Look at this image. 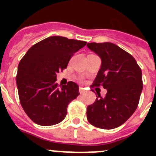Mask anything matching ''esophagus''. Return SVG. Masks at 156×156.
Returning <instances> with one entry per match:
<instances>
[{
	"mask_svg": "<svg viewBox=\"0 0 156 156\" xmlns=\"http://www.w3.org/2000/svg\"><path fill=\"white\" fill-rule=\"evenodd\" d=\"M79 91H80V94H84L85 92H86V90H85L83 87H80Z\"/></svg>",
	"mask_w": 156,
	"mask_h": 156,
	"instance_id": "1",
	"label": "esophagus"
}]
</instances>
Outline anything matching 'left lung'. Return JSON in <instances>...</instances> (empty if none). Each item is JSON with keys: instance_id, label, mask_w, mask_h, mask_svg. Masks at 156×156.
I'll use <instances>...</instances> for the list:
<instances>
[{"instance_id": "left-lung-1", "label": "left lung", "mask_w": 156, "mask_h": 156, "mask_svg": "<svg viewBox=\"0 0 156 156\" xmlns=\"http://www.w3.org/2000/svg\"><path fill=\"white\" fill-rule=\"evenodd\" d=\"M87 48L101 59L92 87L107 89L105 97L98 94L87 108V118L96 127L111 129L123 124L138 105L143 88L142 73L134 58L112 43H88Z\"/></svg>"}]
</instances>
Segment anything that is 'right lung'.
<instances>
[{
  "instance_id": "obj_1",
  "label": "right lung",
  "mask_w": 156,
  "mask_h": 156,
  "mask_svg": "<svg viewBox=\"0 0 156 156\" xmlns=\"http://www.w3.org/2000/svg\"><path fill=\"white\" fill-rule=\"evenodd\" d=\"M86 41L60 36L49 37L33 45L19 62L16 83L21 105L33 122L51 126L63 120L67 107L80 94L74 82L58 84L57 73L66 69L74 53Z\"/></svg>"
}]
</instances>
